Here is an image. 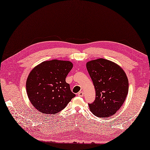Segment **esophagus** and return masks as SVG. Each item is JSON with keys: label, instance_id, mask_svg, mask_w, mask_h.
<instances>
[{"label": "esophagus", "instance_id": "34e87169", "mask_svg": "<svg viewBox=\"0 0 150 150\" xmlns=\"http://www.w3.org/2000/svg\"><path fill=\"white\" fill-rule=\"evenodd\" d=\"M78 96H80V97H83L84 96V93L83 91H79L78 93Z\"/></svg>", "mask_w": 150, "mask_h": 150}]
</instances>
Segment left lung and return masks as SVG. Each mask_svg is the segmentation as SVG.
Returning a JSON list of instances; mask_svg holds the SVG:
<instances>
[{"mask_svg":"<svg viewBox=\"0 0 150 150\" xmlns=\"http://www.w3.org/2000/svg\"><path fill=\"white\" fill-rule=\"evenodd\" d=\"M86 67L96 91L95 100L88 104L91 111L99 117L115 115L128 93L125 72L118 65L103 58L88 62Z\"/></svg>","mask_w":150,"mask_h":150,"instance_id":"obj_1","label":"left lung"}]
</instances>
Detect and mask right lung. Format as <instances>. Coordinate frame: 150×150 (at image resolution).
Here are the masks:
<instances>
[{"mask_svg":"<svg viewBox=\"0 0 150 150\" xmlns=\"http://www.w3.org/2000/svg\"><path fill=\"white\" fill-rule=\"evenodd\" d=\"M72 68L69 61L54 59L43 62L32 70L26 91L35 109L44 114H56L65 108L76 96L66 82Z\"/></svg>","mask_w":150,"mask_h":150,"instance_id":"add662e5","label":"right lung"}]
</instances>
